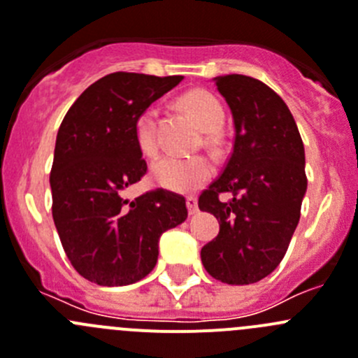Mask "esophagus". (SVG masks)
Here are the masks:
<instances>
[{
	"label": "esophagus",
	"mask_w": 358,
	"mask_h": 358,
	"mask_svg": "<svg viewBox=\"0 0 358 358\" xmlns=\"http://www.w3.org/2000/svg\"><path fill=\"white\" fill-rule=\"evenodd\" d=\"M185 203H187V208H189L190 215H194V213H198V199H196L194 196H187Z\"/></svg>",
	"instance_id": "obj_1"
}]
</instances>
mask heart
<instances>
[{"mask_svg": "<svg viewBox=\"0 0 358 358\" xmlns=\"http://www.w3.org/2000/svg\"><path fill=\"white\" fill-rule=\"evenodd\" d=\"M182 108L196 120L206 132H217L226 118L224 106L213 93L206 90H192L180 99ZM134 134L139 150L145 155L153 157L159 152L157 141V111L153 108L145 109L136 120ZM213 175V164L205 155L178 157L164 155L152 166V178L157 185L173 192H192L205 185Z\"/></svg>", "mask_w": 358, "mask_h": 358, "instance_id": "b5f03b06", "label": "heart"}]
</instances>
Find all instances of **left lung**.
Here are the masks:
<instances>
[{
    "label": "left lung",
    "instance_id": "obj_1",
    "mask_svg": "<svg viewBox=\"0 0 358 358\" xmlns=\"http://www.w3.org/2000/svg\"><path fill=\"white\" fill-rule=\"evenodd\" d=\"M215 86L231 109L235 141L220 176L199 196V210L220 224L201 262L220 282L252 285L282 262L299 224L306 153L288 106L265 83L229 73Z\"/></svg>",
    "mask_w": 358,
    "mask_h": 358
}]
</instances>
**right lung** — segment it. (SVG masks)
Masks as SVG:
<instances>
[{"label":"right lung","instance_id":"right-lung-1","mask_svg":"<svg viewBox=\"0 0 358 358\" xmlns=\"http://www.w3.org/2000/svg\"><path fill=\"white\" fill-rule=\"evenodd\" d=\"M182 79L109 73L79 95L59 125L49 176L52 219L66 258L95 285L125 286L148 275L160 235L187 219L185 198L171 190L123 198L148 169L136 120Z\"/></svg>","mask_w":358,"mask_h":358}]
</instances>
